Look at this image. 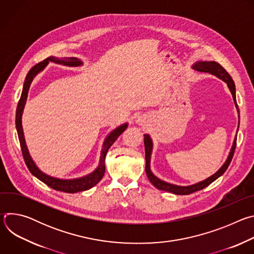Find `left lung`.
I'll list each match as a JSON object with an SVG mask.
<instances>
[{
	"instance_id": "1",
	"label": "left lung",
	"mask_w": 254,
	"mask_h": 254,
	"mask_svg": "<svg viewBox=\"0 0 254 254\" xmlns=\"http://www.w3.org/2000/svg\"><path fill=\"white\" fill-rule=\"evenodd\" d=\"M193 69L200 71V72H206V73H210L212 75H215L216 77L220 78L221 80H223L231 94L233 97V101L235 103V107L239 114V110H238V105L236 102V90H235V84L233 79L231 78V76L229 75L228 72L219 64L215 61H197L193 64L192 66ZM238 127H239V122H238ZM237 131L238 128L236 130V135L234 137L233 143L231 150L229 152V155L225 161V163L221 166V168L217 171L215 174H213L212 176H210L209 178L201 181L199 183L190 185V186H178V185H174L168 182H165V181L159 179L158 177H156L153 172L151 171V156H152V152H153V140L151 138V136L149 134H143V142H144V151H146V173L147 176L150 180V182L159 190H163V191H167L176 195H189L191 193H194L196 191L202 190L204 188H206L207 186H209L212 182H214L215 180L218 179L220 176H222L225 171L227 170L228 166L231 163V160L233 158L234 155V151L236 148V139H237Z\"/></svg>"
}]
</instances>
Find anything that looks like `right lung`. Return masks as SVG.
I'll return each mask as SVG.
<instances>
[{
  "mask_svg": "<svg viewBox=\"0 0 254 254\" xmlns=\"http://www.w3.org/2000/svg\"><path fill=\"white\" fill-rule=\"evenodd\" d=\"M49 62H54L56 64H61L64 66H69V67H78L83 64V62L79 58H76V57L57 58L54 56H50V57L46 58L45 60H43L42 62L36 64L35 66H33L30 69V71L28 72V74L26 76V79H25V82L23 85L22 94H21L20 100L18 102L17 111H16V128H17V132H18V136H19V140H20L22 154H23L25 163H26L29 171L31 172V174L37 179H39L40 181H42L44 184H46L50 188H52L56 191H62L65 193H77V192H81V191H86V190L92 188L93 186H95L102 179L104 172H105L104 160H105L106 153H107L108 149L113 146V143L117 140V138L126 130V128L127 127L128 125H127V123H126V124L118 127L117 128H115L113 131H111L107 134V136L105 137L103 144H102V150H101L100 158H99V164H98L97 168L92 173H90L86 176H83L81 178L69 179V180L54 178V177H51V176L43 173L37 166H36L35 162L33 161L32 157L30 156V153L28 151L25 136H24L23 127H22V115H23L24 107H25V104L27 101L29 88H30V85H31L34 77L38 73H40V72L49 64Z\"/></svg>",
  "mask_w": 254,
  "mask_h": 254,
  "instance_id": "add662e5",
  "label": "right lung"
}]
</instances>
